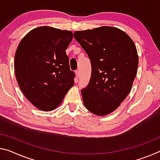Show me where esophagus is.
Instances as JSON below:
<instances>
[{
    "label": "esophagus",
    "mask_w": 160,
    "mask_h": 160,
    "mask_svg": "<svg viewBox=\"0 0 160 160\" xmlns=\"http://www.w3.org/2000/svg\"><path fill=\"white\" fill-rule=\"evenodd\" d=\"M75 75H76V77L79 78V76H80V70H78V69L75 71Z\"/></svg>",
    "instance_id": "esophagus-1"
}]
</instances>
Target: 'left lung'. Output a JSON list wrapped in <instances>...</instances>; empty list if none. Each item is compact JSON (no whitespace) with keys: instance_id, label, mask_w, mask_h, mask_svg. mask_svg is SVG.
<instances>
[{"instance_id":"1","label":"left lung","mask_w":160,"mask_h":160,"mask_svg":"<svg viewBox=\"0 0 160 160\" xmlns=\"http://www.w3.org/2000/svg\"><path fill=\"white\" fill-rule=\"evenodd\" d=\"M90 58V82L81 90L85 107L96 115L112 112L130 93L138 67L136 46L115 27L102 26L74 32Z\"/></svg>"}]
</instances>
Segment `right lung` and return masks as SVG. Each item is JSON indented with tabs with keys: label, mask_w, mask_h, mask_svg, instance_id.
Masks as SVG:
<instances>
[{
	"label": "right lung",
	"mask_w": 160,
	"mask_h": 160,
	"mask_svg": "<svg viewBox=\"0 0 160 160\" xmlns=\"http://www.w3.org/2000/svg\"><path fill=\"white\" fill-rule=\"evenodd\" d=\"M72 38L69 30L42 26L30 30L18 46L14 59L18 83L40 110L56 108L74 85L75 75L65 52Z\"/></svg>",
	"instance_id": "1"
}]
</instances>
